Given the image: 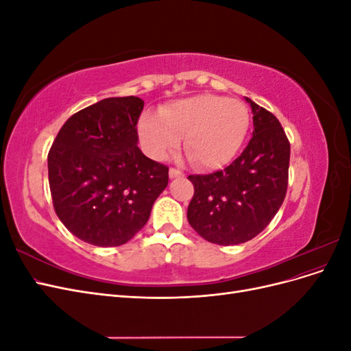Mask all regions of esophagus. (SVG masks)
<instances>
[{"instance_id":"obj_1","label":"esophagus","mask_w":351,"mask_h":351,"mask_svg":"<svg viewBox=\"0 0 351 351\" xmlns=\"http://www.w3.org/2000/svg\"><path fill=\"white\" fill-rule=\"evenodd\" d=\"M184 174L180 171L177 168H169V178H178V177H183Z\"/></svg>"}]
</instances>
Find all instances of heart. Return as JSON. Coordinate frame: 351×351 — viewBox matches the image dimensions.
Masks as SVG:
<instances>
[{
  "instance_id": "b5f03b06",
  "label": "heart",
  "mask_w": 351,
  "mask_h": 351,
  "mask_svg": "<svg viewBox=\"0 0 351 351\" xmlns=\"http://www.w3.org/2000/svg\"><path fill=\"white\" fill-rule=\"evenodd\" d=\"M249 129V111L237 99L197 95L167 105L158 115L139 121L145 152L164 159L186 136V152L200 168H219L239 152Z\"/></svg>"
}]
</instances>
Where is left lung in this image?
<instances>
[{"mask_svg": "<svg viewBox=\"0 0 351 351\" xmlns=\"http://www.w3.org/2000/svg\"><path fill=\"white\" fill-rule=\"evenodd\" d=\"M253 136L239 158L221 171L189 176L195 195L189 224L200 237L232 246L256 237L281 208L289 186L290 142L277 117L246 98Z\"/></svg>", "mask_w": 351, "mask_h": 351, "instance_id": "1", "label": "left lung"}]
</instances>
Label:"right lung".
<instances>
[{
	"instance_id": "right-lung-1",
	"label": "right lung",
	"mask_w": 351,
	"mask_h": 351,
	"mask_svg": "<svg viewBox=\"0 0 351 351\" xmlns=\"http://www.w3.org/2000/svg\"><path fill=\"white\" fill-rule=\"evenodd\" d=\"M142 110L136 97L102 99L73 114L48 152L56 214L93 246H121L134 237L168 184V167L137 146Z\"/></svg>"
}]
</instances>
